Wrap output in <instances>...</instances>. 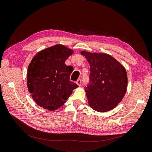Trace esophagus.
<instances>
[{
    "label": "esophagus",
    "mask_w": 152,
    "mask_h": 152,
    "mask_svg": "<svg viewBox=\"0 0 152 152\" xmlns=\"http://www.w3.org/2000/svg\"><path fill=\"white\" fill-rule=\"evenodd\" d=\"M76 83L79 86H81V84H82V81H81V79H79V80H77V81H76Z\"/></svg>",
    "instance_id": "34e87169"
}]
</instances>
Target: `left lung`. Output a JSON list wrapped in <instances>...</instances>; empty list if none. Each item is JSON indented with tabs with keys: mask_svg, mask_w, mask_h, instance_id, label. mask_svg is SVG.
I'll list each match as a JSON object with an SVG mask.
<instances>
[{
	"mask_svg": "<svg viewBox=\"0 0 152 152\" xmlns=\"http://www.w3.org/2000/svg\"><path fill=\"white\" fill-rule=\"evenodd\" d=\"M90 65L89 83L84 89L91 107L97 112L115 108L127 91V75L123 66L105 53L82 51Z\"/></svg>",
	"mask_w": 152,
	"mask_h": 152,
	"instance_id": "8db88e82",
	"label": "left lung"
}]
</instances>
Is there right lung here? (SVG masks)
I'll return each instance as SVG.
<instances>
[{"mask_svg":"<svg viewBox=\"0 0 152 152\" xmlns=\"http://www.w3.org/2000/svg\"><path fill=\"white\" fill-rule=\"evenodd\" d=\"M73 51L56 45L38 52L27 71V86L32 98L40 107L55 110L65 103L78 85L70 81L71 66L65 61Z\"/></svg>","mask_w":152,"mask_h":152,"instance_id":"right-lung-1","label":"right lung"}]
</instances>
